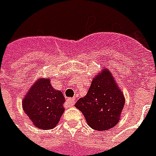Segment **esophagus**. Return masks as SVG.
Instances as JSON below:
<instances>
[{"mask_svg":"<svg viewBox=\"0 0 156 156\" xmlns=\"http://www.w3.org/2000/svg\"><path fill=\"white\" fill-rule=\"evenodd\" d=\"M67 103H68V105H69V106L72 107V106H74V105H75L76 100H75V98H68V99H67Z\"/></svg>","mask_w":156,"mask_h":156,"instance_id":"esophagus-1","label":"esophagus"}]
</instances>
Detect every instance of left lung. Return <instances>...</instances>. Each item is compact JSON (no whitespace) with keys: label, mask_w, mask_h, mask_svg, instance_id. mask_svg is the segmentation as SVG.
<instances>
[{"label":"left lung","mask_w":156,"mask_h":156,"mask_svg":"<svg viewBox=\"0 0 156 156\" xmlns=\"http://www.w3.org/2000/svg\"><path fill=\"white\" fill-rule=\"evenodd\" d=\"M124 95L109 70L93 78L86 97L79 98L75 107L84 115L87 125L98 131L114 127L124 108Z\"/></svg>","instance_id":"obj_1"}]
</instances>
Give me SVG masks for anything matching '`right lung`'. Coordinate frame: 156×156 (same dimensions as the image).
Listing matches in <instances>:
<instances>
[{"instance_id":"right-lung-1","label":"right lung","mask_w":156,"mask_h":156,"mask_svg":"<svg viewBox=\"0 0 156 156\" xmlns=\"http://www.w3.org/2000/svg\"><path fill=\"white\" fill-rule=\"evenodd\" d=\"M64 102L62 92L54 89L46 78L37 80L23 99L22 107L35 126L46 130L59 122Z\"/></svg>"}]
</instances>
